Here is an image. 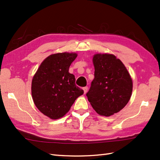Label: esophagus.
I'll use <instances>...</instances> for the list:
<instances>
[{"label": "esophagus", "mask_w": 160, "mask_h": 160, "mask_svg": "<svg viewBox=\"0 0 160 160\" xmlns=\"http://www.w3.org/2000/svg\"><path fill=\"white\" fill-rule=\"evenodd\" d=\"M82 89L84 90V93H86L87 92V91H88V87H84L82 88Z\"/></svg>", "instance_id": "esophagus-1"}]
</instances>
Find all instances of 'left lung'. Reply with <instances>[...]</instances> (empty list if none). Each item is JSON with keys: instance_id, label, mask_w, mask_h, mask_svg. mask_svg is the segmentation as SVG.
I'll list each match as a JSON object with an SVG mask.
<instances>
[{"instance_id": "obj_1", "label": "left lung", "mask_w": 160, "mask_h": 160, "mask_svg": "<svg viewBox=\"0 0 160 160\" xmlns=\"http://www.w3.org/2000/svg\"><path fill=\"white\" fill-rule=\"evenodd\" d=\"M93 62L95 78L86 95L98 114L110 116L122 110L130 100L131 78L122 61L112 54H96Z\"/></svg>"}]
</instances>
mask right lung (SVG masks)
Masks as SVG:
<instances>
[{
  "label": "right lung",
  "instance_id": "obj_1",
  "mask_svg": "<svg viewBox=\"0 0 160 160\" xmlns=\"http://www.w3.org/2000/svg\"><path fill=\"white\" fill-rule=\"evenodd\" d=\"M74 53H58L48 56L33 78L32 95L38 110L52 120L63 117L84 91L76 86L74 75L69 72L76 58Z\"/></svg>",
  "mask_w": 160,
  "mask_h": 160
}]
</instances>
